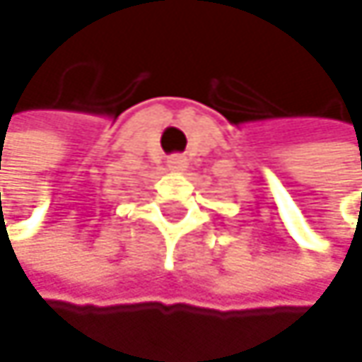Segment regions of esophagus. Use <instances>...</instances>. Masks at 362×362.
<instances>
[{
    "label": "esophagus",
    "mask_w": 362,
    "mask_h": 362,
    "mask_svg": "<svg viewBox=\"0 0 362 362\" xmlns=\"http://www.w3.org/2000/svg\"><path fill=\"white\" fill-rule=\"evenodd\" d=\"M167 167H169L171 171H185V169L189 167V158H187L185 154H173V156H169Z\"/></svg>",
    "instance_id": "34e87169"
}]
</instances>
